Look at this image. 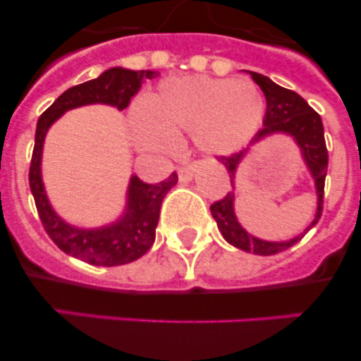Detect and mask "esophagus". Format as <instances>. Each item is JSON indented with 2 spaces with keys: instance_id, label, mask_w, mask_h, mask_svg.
<instances>
[{
  "instance_id": "obj_1",
  "label": "esophagus",
  "mask_w": 361,
  "mask_h": 361,
  "mask_svg": "<svg viewBox=\"0 0 361 361\" xmlns=\"http://www.w3.org/2000/svg\"><path fill=\"white\" fill-rule=\"evenodd\" d=\"M192 174H194V164H183V166H178V178L180 181H188L192 180Z\"/></svg>"
}]
</instances>
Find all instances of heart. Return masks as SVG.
Masks as SVG:
<instances>
[{
  "label": "heart",
  "instance_id": "b5f03b06",
  "mask_svg": "<svg viewBox=\"0 0 361 361\" xmlns=\"http://www.w3.org/2000/svg\"><path fill=\"white\" fill-rule=\"evenodd\" d=\"M264 97L248 80L185 76L160 83L148 103L134 104L130 120L143 148H171L180 133H192L206 154L238 152L257 134Z\"/></svg>",
  "mask_w": 361,
  "mask_h": 361
}]
</instances>
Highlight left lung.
Wrapping results in <instances>:
<instances>
[{
    "instance_id": "obj_1",
    "label": "left lung",
    "mask_w": 361,
    "mask_h": 361,
    "mask_svg": "<svg viewBox=\"0 0 361 361\" xmlns=\"http://www.w3.org/2000/svg\"><path fill=\"white\" fill-rule=\"evenodd\" d=\"M250 75L255 80V83L262 89V92L265 96V103H267V110H265L264 116V127L255 134L251 143L260 141L262 137L269 136L272 133L292 134L295 140H297L298 147L302 148L305 164H307L309 171H311L312 178H314L316 192H318V211H316L314 220L311 221L307 231L304 234L297 235L295 239L283 243L262 241V239H257L248 234L239 225L238 218L234 214V192H228L227 195H224L216 202L211 204V214L216 220L221 235L232 246L243 251H248V253L269 257V255H276L279 251L288 250L290 246H293L295 243H298L307 234L309 228H312L318 224L319 216L323 213V199H325V178L326 169H329V150H326L322 116L312 110L297 92L276 85L274 82H271L267 76L260 75V73L250 71ZM245 154L246 150H241L232 155H220L218 157L224 162V166L227 167L228 176L232 180V187H234V173L238 169V164L245 157Z\"/></svg>"
}]
</instances>
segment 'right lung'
<instances>
[{"instance_id": "add662e5", "label": "right lung", "mask_w": 361, "mask_h": 361, "mask_svg": "<svg viewBox=\"0 0 361 361\" xmlns=\"http://www.w3.org/2000/svg\"><path fill=\"white\" fill-rule=\"evenodd\" d=\"M157 71H130V69L111 68L104 71L99 78L89 80L80 85L71 87L61 94L38 118L32 148L31 166H29V187L35 197L38 216L43 228L57 245V248L71 257L80 258L92 265H123L137 260L152 248L155 241V227L159 224L160 204L167 192L176 185L178 174L173 173L167 180L150 185L141 181L137 176L130 178L129 204L123 218L110 227L97 231H83L64 224L47 201L42 183V148L49 127L63 115L64 111L76 106L92 103H104L126 110L130 99L137 94L143 82L155 78Z\"/></svg>"}]
</instances>
